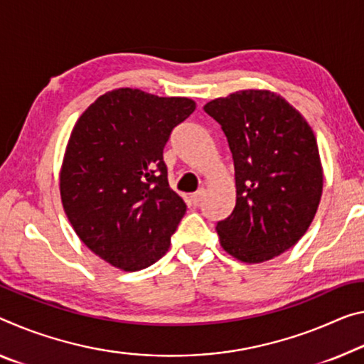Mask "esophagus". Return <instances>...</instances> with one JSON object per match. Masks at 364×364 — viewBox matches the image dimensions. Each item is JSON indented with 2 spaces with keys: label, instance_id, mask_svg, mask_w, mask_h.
I'll return each mask as SVG.
<instances>
[{
  "label": "esophagus",
  "instance_id": "1",
  "mask_svg": "<svg viewBox=\"0 0 364 364\" xmlns=\"http://www.w3.org/2000/svg\"><path fill=\"white\" fill-rule=\"evenodd\" d=\"M204 194H205L204 189H199V191H196L194 194H191V203H193L196 207H198V205L200 204V200H203Z\"/></svg>",
  "mask_w": 364,
  "mask_h": 364
}]
</instances>
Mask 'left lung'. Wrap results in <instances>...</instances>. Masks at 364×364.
<instances>
[{
    "mask_svg": "<svg viewBox=\"0 0 364 364\" xmlns=\"http://www.w3.org/2000/svg\"><path fill=\"white\" fill-rule=\"evenodd\" d=\"M233 155L236 204L217 223L220 245L241 262L269 261L306 233L322 196L314 132L270 90H240L207 103Z\"/></svg>",
    "mask_w": 364,
    "mask_h": 364,
    "instance_id": "1",
    "label": "left lung"
}]
</instances>
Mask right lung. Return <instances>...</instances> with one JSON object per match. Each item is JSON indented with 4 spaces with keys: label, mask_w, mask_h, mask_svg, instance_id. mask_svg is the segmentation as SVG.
<instances>
[{
    "label": "right lung",
    "mask_w": 364,
    "mask_h": 364,
    "mask_svg": "<svg viewBox=\"0 0 364 364\" xmlns=\"http://www.w3.org/2000/svg\"><path fill=\"white\" fill-rule=\"evenodd\" d=\"M194 109L186 97L126 87L99 97L74 126L61 203L80 241L114 267L134 272L168 251L186 204L170 188L164 147Z\"/></svg>",
    "instance_id": "1"
}]
</instances>
